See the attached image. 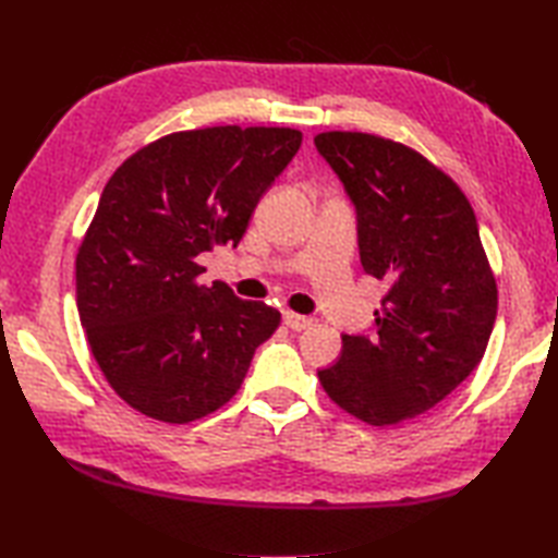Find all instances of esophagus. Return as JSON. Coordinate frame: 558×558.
<instances>
[{
  "label": "esophagus",
  "instance_id": "34e87169",
  "mask_svg": "<svg viewBox=\"0 0 558 558\" xmlns=\"http://www.w3.org/2000/svg\"><path fill=\"white\" fill-rule=\"evenodd\" d=\"M282 322H286V326L292 328V330H304V328H310L314 324V318L312 316H304V314L286 312V314H282Z\"/></svg>",
  "mask_w": 558,
  "mask_h": 558
}]
</instances>
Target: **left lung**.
<instances>
[{"instance_id":"8db88e82","label":"left lung","mask_w":558,"mask_h":558,"mask_svg":"<svg viewBox=\"0 0 558 558\" xmlns=\"http://www.w3.org/2000/svg\"><path fill=\"white\" fill-rule=\"evenodd\" d=\"M357 216L364 272L390 288L369 333L342 336L318 381L338 405L398 424L441 402L475 369L496 322V282L475 210L412 148L360 132L314 138Z\"/></svg>"}]
</instances>
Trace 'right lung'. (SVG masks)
I'll return each mask as SVG.
<instances>
[{"mask_svg": "<svg viewBox=\"0 0 558 558\" xmlns=\"http://www.w3.org/2000/svg\"><path fill=\"white\" fill-rule=\"evenodd\" d=\"M302 146L298 129L210 126L141 148L110 177L76 256V304L114 393L153 420L186 424L240 390L280 324L216 280L198 256L236 246Z\"/></svg>", "mask_w": 558, "mask_h": 558, "instance_id": "right-lung-1", "label": "right lung"}]
</instances>
